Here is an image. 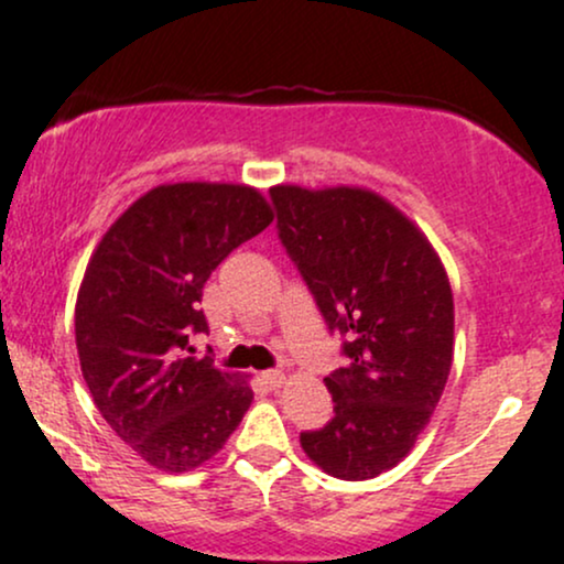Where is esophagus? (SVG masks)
<instances>
[{
	"label": "esophagus",
	"mask_w": 564,
	"mask_h": 564,
	"mask_svg": "<svg viewBox=\"0 0 564 564\" xmlns=\"http://www.w3.org/2000/svg\"><path fill=\"white\" fill-rule=\"evenodd\" d=\"M262 381H264V384H268V387H281L283 381H286V373L278 371V368H273V371H264V373H262Z\"/></svg>",
	"instance_id": "34e87169"
}]
</instances>
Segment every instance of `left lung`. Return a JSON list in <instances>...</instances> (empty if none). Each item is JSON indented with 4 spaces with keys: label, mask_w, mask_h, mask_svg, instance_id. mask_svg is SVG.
<instances>
[{
    "label": "left lung",
    "mask_w": 564,
    "mask_h": 564,
    "mask_svg": "<svg viewBox=\"0 0 564 564\" xmlns=\"http://www.w3.org/2000/svg\"><path fill=\"white\" fill-rule=\"evenodd\" d=\"M278 236L347 366L328 373L334 419L302 432L304 453L339 480L403 462L430 424L453 364V294L426 236L366 187H270Z\"/></svg>",
    "instance_id": "obj_1"
}]
</instances>
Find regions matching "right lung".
Masks as SVG:
<instances>
[{"label":"right lung","mask_w":564,"mask_h":564,"mask_svg":"<svg viewBox=\"0 0 564 564\" xmlns=\"http://www.w3.org/2000/svg\"><path fill=\"white\" fill-rule=\"evenodd\" d=\"M273 223L257 187L159 185L97 243L76 296V349L97 411L161 471H191L223 448L254 392L212 358H187L206 332L204 283Z\"/></svg>","instance_id":"right-lung-1"}]
</instances>
